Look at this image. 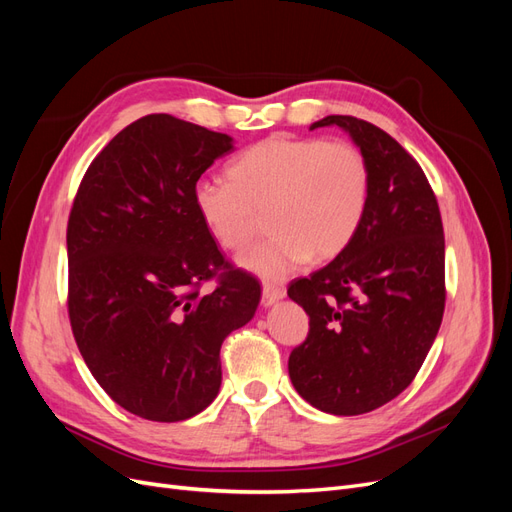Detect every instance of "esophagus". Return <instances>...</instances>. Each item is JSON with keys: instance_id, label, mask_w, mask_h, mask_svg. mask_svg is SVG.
<instances>
[{"instance_id": "34e87169", "label": "esophagus", "mask_w": 512, "mask_h": 512, "mask_svg": "<svg viewBox=\"0 0 512 512\" xmlns=\"http://www.w3.org/2000/svg\"><path fill=\"white\" fill-rule=\"evenodd\" d=\"M286 297V290L282 286H275V284H265L262 286V305L271 307L277 301H282Z\"/></svg>"}]
</instances>
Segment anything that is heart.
Returning a JSON list of instances; mask_svg holds the SVG:
<instances>
[{"label":"heart","instance_id":"obj_1","mask_svg":"<svg viewBox=\"0 0 512 512\" xmlns=\"http://www.w3.org/2000/svg\"><path fill=\"white\" fill-rule=\"evenodd\" d=\"M230 183L200 179L192 200L209 235L239 250L269 209L271 237L247 247L237 265L265 280H282L309 258L342 254L359 232L371 177L363 151L348 141L269 136L228 168Z\"/></svg>","mask_w":512,"mask_h":512}]
</instances>
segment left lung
Here are the masks:
<instances>
[{"mask_svg": "<svg viewBox=\"0 0 512 512\" xmlns=\"http://www.w3.org/2000/svg\"><path fill=\"white\" fill-rule=\"evenodd\" d=\"M363 151L371 192L352 243L327 267L292 282L309 316L288 374L314 408L354 416L408 389L444 314V230L438 200L410 153L374 123L329 115Z\"/></svg>", "mask_w": 512, "mask_h": 512, "instance_id": "left-lung-1", "label": "left lung"}]
</instances>
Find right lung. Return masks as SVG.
I'll use <instances>...</instances> for the list:
<instances>
[{
    "instance_id": "obj_1",
    "label": "right lung",
    "mask_w": 512,
    "mask_h": 512,
    "mask_svg": "<svg viewBox=\"0 0 512 512\" xmlns=\"http://www.w3.org/2000/svg\"><path fill=\"white\" fill-rule=\"evenodd\" d=\"M235 138L147 115L91 162L68 222L72 333L91 374L128 412L185 421L218 397L220 348L256 314L260 286L226 271L194 185Z\"/></svg>"
}]
</instances>
